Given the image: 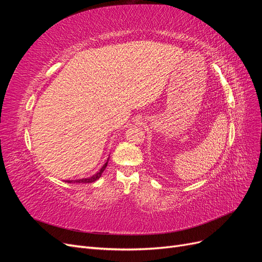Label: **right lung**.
<instances>
[{
    "instance_id": "add662e5",
    "label": "right lung",
    "mask_w": 262,
    "mask_h": 262,
    "mask_svg": "<svg viewBox=\"0 0 262 262\" xmlns=\"http://www.w3.org/2000/svg\"><path fill=\"white\" fill-rule=\"evenodd\" d=\"M108 161H109V158L107 160V162L102 165V167L99 169V171H97L96 173H95V175H93L92 177H87V178H82V179H76V180H67L66 182H77V184H91V182H94V181H96L97 179H99L100 178V176H101V173H102V171L105 170V168L107 167V164H108Z\"/></svg>"
}]
</instances>
